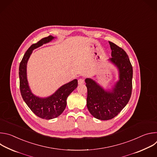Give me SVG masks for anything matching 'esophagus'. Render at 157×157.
<instances>
[{
    "instance_id": "esophagus-1",
    "label": "esophagus",
    "mask_w": 157,
    "mask_h": 157,
    "mask_svg": "<svg viewBox=\"0 0 157 157\" xmlns=\"http://www.w3.org/2000/svg\"><path fill=\"white\" fill-rule=\"evenodd\" d=\"M78 84L79 85H81V84H84V79H78Z\"/></svg>"
}]
</instances>
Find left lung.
<instances>
[{"instance_id": "8db88e82", "label": "left lung", "mask_w": 157, "mask_h": 157, "mask_svg": "<svg viewBox=\"0 0 157 157\" xmlns=\"http://www.w3.org/2000/svg\"><path fill=\"white\" fill-rule=\"evenodd\" d=\"M112 51L107 61L118 72V80L110 88L104 89L92 78L85 79L87 89V107L95 118L107 121L113 119L125 107L131 96L133 69L125 52L109 41Z\"/></svg>"}]
</instances>
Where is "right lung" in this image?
Listing matches in <instances>:
<instances>
[{
    "label": "right lung",
    "mask_w": 157,
    "mask_h": 157,
    "mask_svg": "<svg viewBox=\"0 0 157 157\" xmlns=\"http://www.w3.org/2000/svg\"><path fill=\"white\" fill-rule=\"evenodd\" d=\"M55 38L56 37L50 35L33 44L25 53L19 66L20 89L22 98L36 116L47 120L56 118L63 113L66 106L67 98L78 86V80L75 79L62 85L52 95L44 98L35 95L31 90L27 79L28 61L35 49Z\"/></svg>",
    "instance_id": "add662e5"
}]
</instances>
